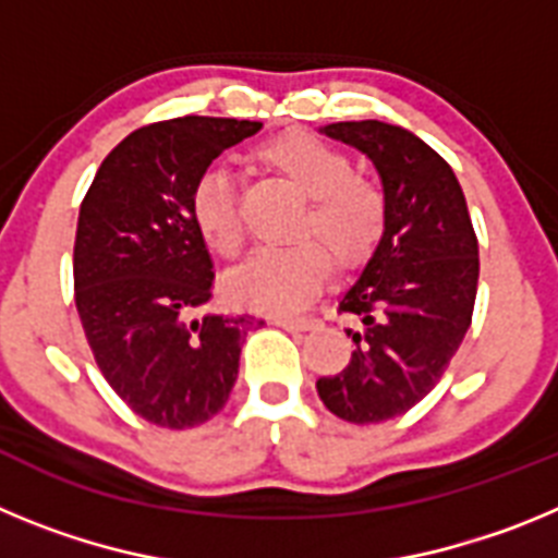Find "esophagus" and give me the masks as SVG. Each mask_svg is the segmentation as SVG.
<instances>
[{
    "mask_svg": "<svg viewBox=\"0 0 558 558\" xmlns=\"http://www.w3.org/2000/svg\"><path fill=\"white\" fill-rule=\"evenodd\" d=\"M276 327H282V329H313L318 327V318H313V315H276L274 318Z\"/></svg>",
    "mask_w": 558,
    "mask_h": 558,
    "instance_id": "esophagus-1",
    "label": "esophagus"
}]
</instances>
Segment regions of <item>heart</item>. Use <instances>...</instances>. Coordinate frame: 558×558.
<instances>
[{"label":"heart","instance_id":"heart-1","mask_svg":"<svg viewBox=\"0 0 558 558\" xmlns=\"http://www.w3.org/2000/svg\"><path fill=\"white\" fill-rule=\"evenodd\" d=\"M256 159L304 192L295 220V234L302 240L284 248L256 251L231 270L226 288L243 307L293 313L322 290L332 268L329 250L340 265H354L377 248L388 223V201L377 181L352 170L347 153L307 131H288L263 142ZM190 211L209 248L223 256L243 248V218L229 172L220 167L201 172L192 186Z\"/></svg>","mask_w":558,"mask_h":558}]
</instances>
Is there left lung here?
Wrapping results in <instances>:
<instances>
[{
    "label": "left lung",
    "instance_id": "8db88e82",
    "mask_svg": "<svg viewBox=\"0 0 558 558\" xmlns=\"http://www.w3.org/2000/svg\"><path fill=\"white\" fill-rule=\"evenodd\" d=\"M327 136L366 153L383 179L388 223L360 276L338 299L357 327L343 372L318 377L335 416L374 425L427 397L472 324L477 236L456 172L430 145L379 120L335 122Z\"/></svg>",
    "mask_w": 558,
    "mask_h": 558
}]
</instances>
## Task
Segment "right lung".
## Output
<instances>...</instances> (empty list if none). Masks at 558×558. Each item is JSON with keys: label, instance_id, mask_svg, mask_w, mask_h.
Wrapping results in <instances>:
<instances>
[{"label": "right lung", "instance_id": "right-lung-1", "mask_svg": "<svg viewBox=\"0 0 558 558\" xmlns=\"http://www.w3.org/2000/svg\"><path fill=\"white\" fill-rule=\"evenodd\" d=\"M263 122L179 117L133 131L81 204L75 304L97 366L136 416L186 430L223 411L254 315L195 318L215 268L190 195L226 147Z\"/></svg>", "mask_w": 558, "mask_h": 558}]
</instances>
